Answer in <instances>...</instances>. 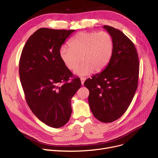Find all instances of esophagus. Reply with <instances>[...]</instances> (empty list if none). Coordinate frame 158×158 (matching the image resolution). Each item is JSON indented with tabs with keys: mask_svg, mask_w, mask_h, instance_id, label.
I'll use <instances>...</instances> for the list:
<instances>
[{
	"mask_svg": "<svg viewBox=\"0 0 158 158\" xmlns=\"http://www.w3.org/2000/svg\"><path fill=\"white\" fill-rule=\"evenodd\" d=\"M85 80V78H84V77H81V81L82 85L84 84V82Z\"/></svg>",
	"mask_w": 158,
	"mask_h": 158,
	"instance_id": "1",
	"label": "esophagus"
}]
</instances>
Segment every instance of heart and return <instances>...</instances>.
I'll return each instance as SVG.
<instances>
[{
	"label": "heart",
	"mask_w": 158,
	"mask_h": 158,
	"mask_svg": "<svg viewBox=\"0 0 158 158\" xmlns=\"http://www.w3.org/2000/svg\"><path fill=\"white\" fill-rule=\"evenodd\" d=\"M69 48L62 47L59 56L64 65L75 70L79 76L99 73L108 64L114 50L112 36L106 31H82L76 34L69 43Z\"/></svg>",
	"instance_id": "b5f03b06"
}]
</instances>
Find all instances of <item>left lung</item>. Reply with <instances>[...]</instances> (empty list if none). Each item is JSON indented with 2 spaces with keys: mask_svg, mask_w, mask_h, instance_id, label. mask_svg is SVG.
Returning <instances> with one entry per match:
<instances>
[{
  "mask_svg": "<svg viewBox=\"0 0 158 158\" xmlns=\"http://www.w3.org/2000/svg\"><path fill=\"white\" fill-rule=\"evenodd\" d=\"M112 36L114 50L110 61L101 73L84 85L89 91L91 111L98 120L112 122L120 118L131 105L137 88L139 61L133 42L120 30L103 26Z\"/></svg>",
  "mask_w": 158,
  "mask_h": 158,
  "instance_id": "obj_1",
  "label": "left lung"
}]
</instances>
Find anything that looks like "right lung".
<instances>
[{"label":"right lung","instance_id":"add662e5","mask_svg":"<svg viewBox=\"0 0 158 158\" xmlns=\"http://www.w3.org/2000/svg\"><path fill=\"white\" fill-rule=\"evenodd\" d=\"M75 30L40 28L27 40L19 64L26 102L35 115L53 128L65 125L72 113L71 99L81 82L61 60L59 50Z\"/></svg>","mask_w":158,"mask_h":158}]
</instances>
